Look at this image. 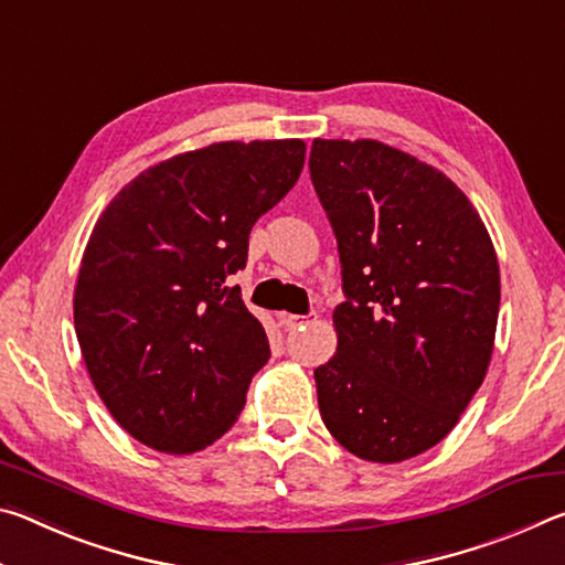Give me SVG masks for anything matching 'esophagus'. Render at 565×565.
<instances>
[{"label": "esophagus", "mask_w": 565, "mask_h": 565, "mask_svg": "<svg viewBox=\"0 0 565 565\" xmlns=\"http://www.w3.org/2000/svg\"><path fill=\"white\" fill-rule=\"evenodd\" d=\"M309 321H317V313H281V323L289 331H294V329H299V327H303V323H309Z\"/></svg>", "instance_id": "34e87169"}]
</instances>
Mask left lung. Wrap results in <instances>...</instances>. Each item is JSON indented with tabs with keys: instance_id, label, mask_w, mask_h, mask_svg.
I'll list each match as a JSON object with an SVG mask.
<instances>
[{
	"instance_id": "8db88e82",
	"label": "left lung",
	"mask_w": 565,
	"mask_h": 565,
	"mask_svg": "<svg viewBox=\"0 0 565 565\" xmlns=\"http://www.w3.org/2000/svg\"><path fill=\"white\" fill-rule=\"evenodd\" d=\"M309 169L347 296L313 371L321 418L363 461H406L444 441L489 371L493 242L444 171L376 139H313Z\"/></svg>"
}]
</instances>
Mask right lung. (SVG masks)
Returning a JSON list of instances; mask_svg holds the SVG:
<instances>
[{"mask_svg": "<svg viewBox=\"0 0 565 565\" xmlns=\"http://www.w3.org/2000/svg\"><path fill=\"white\" fill-rule=\"evenodd\" d=\"M301 139L218 141L149 167L104 209L84 248L74 329L124 431L194 454L236 424L269 339L226 279L256 218L289 194Z\"/></svg>", "mask_w": 565, "mask_h": 565, "instance_id": "right-lung-1", "label": "right lung"}]
</instances>
